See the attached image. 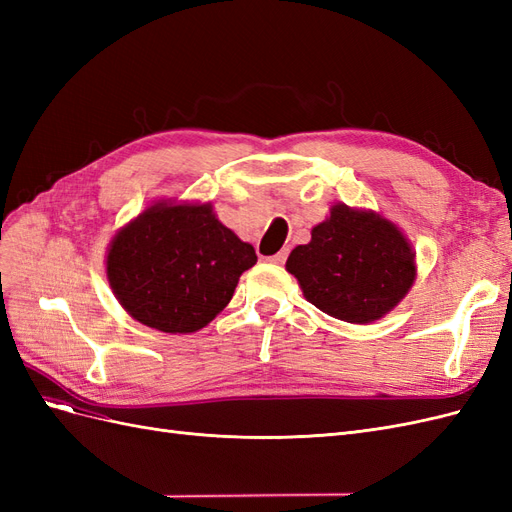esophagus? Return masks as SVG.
Segmentation results:
<instances>
[{"mask_svg":"<svg viewBox=\"0 0 512 512\" xmlns=\"http://www.w3.org/2000/svg\"><path fill=\"white\" fill-rule=\"evenodd\" d=\"M286 258H288V250H282V252H277L275 256H271L269 262H273V265H284Z\"/></svg>","mask_w":512,"mask_h":512,"instance_id":"34e87169","label":"esophagus"}]
</instances>
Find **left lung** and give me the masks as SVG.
<instances>
[{
    "label": "left lung",
    "mask_w": 512,
    "mask_h": 512,
    "mask_svg": "<svg viewBox=\"0 0 512 512\" xmlns=\"http://www.w3.org/2000/svg\"><path fill=\"white\" fill-rule=\"evenodd\" d=\"M286 271L320 312L369 324L406 299L416 280V252L382 213L335 203L312 228V241L290 252Z\"/></svg>",
    "instance_id": "8db88e82"
}]
</instances>
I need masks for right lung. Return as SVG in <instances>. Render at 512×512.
I'll list each match as a JSON object with an SVG mask.
<instances>
[{
    "label": "right lung",
    "instance_id": "right-lung-1",
    "mask_svg": "<svg viewBox=\"0 0 512 512\" xmlns=\"http://www.w3.org/2000/svg\"><path fill=\"white\" fill-rule=\"evenodd\" d=\"M254 245L226 228L211 203L162 198L106 247V280L126 312L164 333H196L230 303Z\"/></svg>",
    "mask_w": 512,
    "mask_h": 512
}]
</instances>
